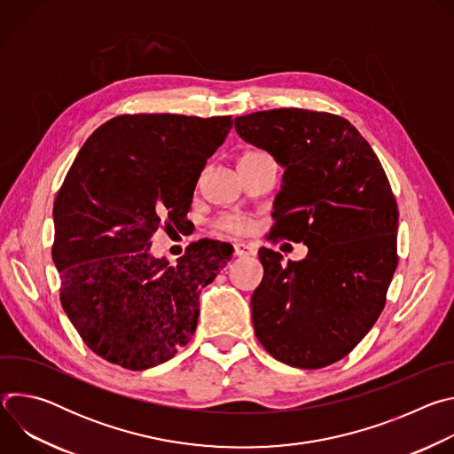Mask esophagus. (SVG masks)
<instances>
[{"mask_svg":"<svg viewBox=\"0 0 454 454\" xmlns=\"http://www.w3.org/2000/svg\"><path fill=\"white\" fill-rule=\"evenodd\" d=\"M233 254H235V256H247V254H254V249H253L249 244L237 242V244L233 246Z\"/></svg>","mask_w":454,"mask_h":454,"instance_id":"obj_1","label":"esophagus"}]
</instances>
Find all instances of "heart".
Masks as SVG:
<instances>
[{"label":"heart","mask_w":454,"mask_h":454,"mask_svg":"<svg viewBox=\"0 0 454 454\" xmlns=\"http://www.w3.org/2000/svg\"><path fill=\"white\" fill-rule=\"evenodd\" d=\"M256 154H262V153H254V151H249L246 153L242 158H247V156H256ZM249 226L247 219L240 217V215H226L223 217L217 224H215V230L219 233H224V235H233V233H242L246 231Z\"/></svg>","instance_id":"1"}]
</instances>
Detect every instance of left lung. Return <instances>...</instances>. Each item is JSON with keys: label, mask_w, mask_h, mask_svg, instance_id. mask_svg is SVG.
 <instances>
[{"label": "left lung", "mask_w": 454, "mask_h": 454, "mask_svg": "<svg viewBox=\"0 0 454 454\" xmlns=\"http://www.w3.org/2000/svg\"><path fill=\"white\" fill-rule=\"evenodd\" d=\"M242 140L284 168L273 233L309 247L303 261L261 247L264 278L251 296L258 341L278 361L316 370L368 334L397 270L399 210L370 144L345 118L270 109L235 118Z\"/></svg>", "instance_id": "1"}]
</instances>
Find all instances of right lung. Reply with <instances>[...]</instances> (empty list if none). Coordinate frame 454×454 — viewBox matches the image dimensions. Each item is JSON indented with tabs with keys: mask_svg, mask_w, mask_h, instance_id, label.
Masks as SVG:
<instances>
[{
	"mask_svg": "<svg viewBox=\"0 0 454 454\" xmlns=\"http://www.w3.org/2000/svg\"><path fill=\"white\" fill-rule=\"evenodd\" d=\"M231 116L120 114L86 140L53 203L60 303L102 359L145 370L196 333L200 294L233 247L201 239L170 266L151 254L158 228L181 230L207 160Z\"/></svg>",
	"mask_w": 454,
	"mask_h": 454,
	"instance_id": "right-lung-1",
	"label": "right lung"
}]
</instances>
